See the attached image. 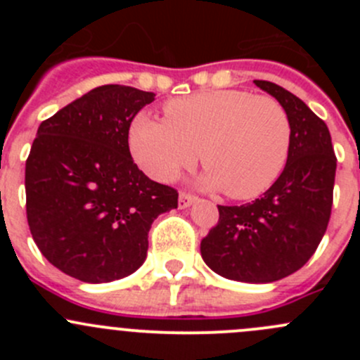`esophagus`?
I'll use <instances>...</instances> for the list:
<instances>
[{"instance_id": "34e87169", "label": "esophagus", "mask_w": 360, "mask_h": 360, "mask_svg": "<svg viewBox=\"0 0 360 360\" xmlns=\"http://www.w3.org/2000/svg\"><path fill=\"white\" fill-rule=\"evenodd\" d=\"M195 202H197V197H195V195L184 193V191L179 193V209H186V207H190L191 203Z\"/></svg>"}]
</instances>
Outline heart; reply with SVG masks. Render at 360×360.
Listing matches in <instances>:
<instances>
[{
	"label": "heart",
	"instance_id": "obj_1",
	"mask_svg": "<svg viewBox=\"0 0 360 360\" xmlns=\"http://www.w3.org/2000/svg\"><path fill=\"white\" fill-rule=\"evenodd\" d=\"M165 120L136 116L129 134L132 157L150 176L176 179L200 157V184L235 200L263 195L284 170L291 150V120L271 96L248 90H205L163 106Z\"/></svg>",
	"mask_w": 360,
	"mask_h": 360
}]
</instances>
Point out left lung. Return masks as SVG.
Wrapping results in <instances>:
<instances>
[{"mask_svg": "<svg viewBox=\"0 0 360 360\" xmlns=\"http://www.w3.org/2000/svg\"><path fill=\"white\" fill-rule=\"evenodd\" d=\"M288 111L291 150L278 179L245 205H217L200 244L207 266L230 281L268 284L300 270L321 244L333 207L336 157L328 125L300 97L254 79Z\"/></svg>", "mask_w": 360, "mask_h": 360, "instance_id": "obj_1", "label": "left lung"}]
</instances>
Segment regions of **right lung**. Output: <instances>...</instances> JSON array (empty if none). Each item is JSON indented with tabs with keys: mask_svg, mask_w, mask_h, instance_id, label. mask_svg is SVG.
Segmentation results:
<instances>
[{
	"mask_svg": "<svg viewBox=\"0 0 360 360\" xmlns=\"http://www.w3.org/2000/svg\"><path fill=\"white\" fill-rule=\"evenodd\" d=\"M153 101V92L103 85L38 127L25 162L29 230L69 277L103 284L134 274L153 221L177 207V191L130 157V123Z\"/></svg>",
	"mask_w": 360,
	"mask_h": 360,
	"instance_id": "add662e5",
	"label": "right lung"
}]
</instances>
